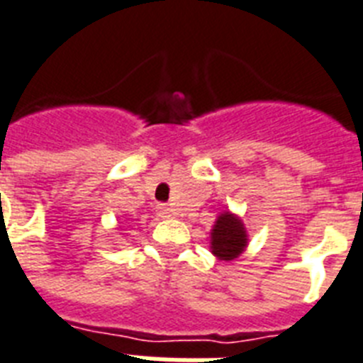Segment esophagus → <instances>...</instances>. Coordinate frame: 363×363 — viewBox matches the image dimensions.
<instances>
[{
	"label": "esophagus",
	"instance_id": "obj_1",
	"mask_svg": "<svg viewBox=\"0 0 363 363\" xmlns=\"http://www.w3.org/2000/svg\"><path fill=\"white\" fill-rule=\"evenodd\" d=\"M158 214L162 216V218H172L173 210L169 206H158Z\"/></svg>",
	"mask_w": 363,
	"mask_h": 363
}]
</instances>
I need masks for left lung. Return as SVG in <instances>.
<instances>
[{"label": "left lung", "instance_id": "left-lung-1", "mask_svg": "<svg viewBox=\"0 0 363 363\" xmlns=\"http://www.w3.org/2000/svg\"><path fill=\"white\" fill-rule=\"evenodd\" d=\"M247 228L242 218L233 214L230 210L221 212L210 230V252L218 260L230 262L247 249Z\"/></svg>", "mask_w": 363, "mask_h": 363}]
</instances>
